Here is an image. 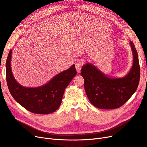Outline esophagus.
Masks as SVG:
<instances>
[{
	"mask_svg": "<svg viewBox=\"0 0 147 147\" xmlns=\"http://www.w3.org/2000/svg\"><path fill=\"white\" fill-rule=\"evenodd\" d=\"M82 65H83V63L80 60H78L76 62V63H75V66H76V70L78 71V73H80L81 72V69L82 68Z\"/></svg>",
	"mask_w": 147,
	"mask_h": 147,
	"instance_id": "34e87169",
	"label": "esophagus"
}]
</instances>
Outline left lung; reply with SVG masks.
Listing matches in <instances>:
<instances>
[{
  "label": "left lung",
  "mask_w": 147,
  "mask_h": 147,
  "mask_svg": "<svg viewBox=\"0 0 147 147\" xmlns=\"http://www.w3.org/2000/svg\"><path fill=\"white\" fill-rule=\"evenodd\" d=\"M133 53V65L129 73L122 78L107 76L90 63L84 65L81 76L84 79V89L90 102L100 109L121 107L135 93L139 86L140 68L139 57L132 42H130Z\"/></svg>",
  "instance_id": "left-lung-1"
}]
</instances>
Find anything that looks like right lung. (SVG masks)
Segmentation results:
<instances>
[{
  "instance_id": "right-lung-1",
  "label": "right lung",
  "mask_w": 147,
  "mask_h": 147,
  "mask_svg": "<svg viewBox=\"0 0 147 147\" xmlns=\"http://www.w3.org/2000/svg\"><path fill=\"white\" fill-rule=\"evenodd\" d=\"M11 50L6 61V80L13 98L25 109L35 114L46 115L60 106L65 89L77 72L74 65L58 74L48 83L39 87H24L16 82L11 69Z\"/></svg>"
}]
</instances>
